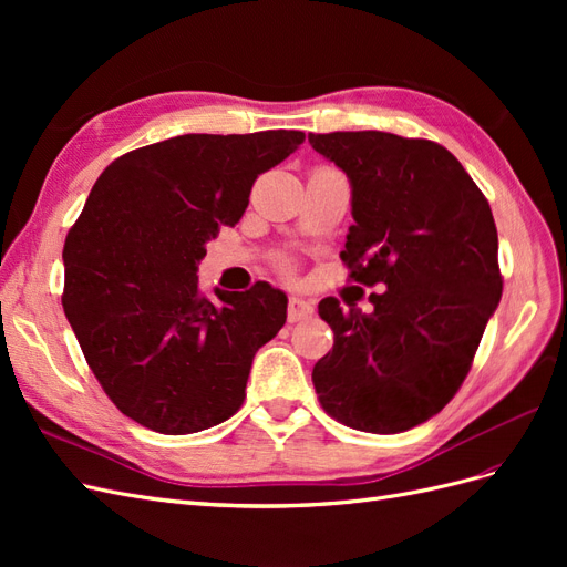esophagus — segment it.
<instances>
[{"instance_id": "34e87169", "label": "esophagus", "mask_w": 567, "mask_h": 567, "mask_svg": "<svg viewBox=\"0 0 567 567\" xmlns=\"http://www.w3.org/2000/svg\"><path fill=\"white\" fill-rule=\"evenodd\" d=\"M312 312H315V305H312L310 300L298 298V296H293V298L288 300V321H290V323H296V321H302V319H307V317H312Z\"/></svg>"}]
</instances>
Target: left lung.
<instances>
[{"mask_svg": "<svg viewBox=\"0 0 567 567\" xmlns=\"http://www.w3.org/2000/svg\"><path fill=\"white\" fill-rule=\"evenodd\" d=\"M350 179L342 262L359 284H383L373 312L319 302L333 350L312 371L319 402L364 433H402L433 419L471 369L502 298L494 217L452 153L390 132L310 134Z\"/></svg>", "mask_w": 567, "mask_h": 567, "instance_id": "8db88e82", "label": "left lung"}]
</instances>
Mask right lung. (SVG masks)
Listing matches in <instances>:
<instances>
[{
    "mask_svg": "<svg viewBox=\"0 0 567 567\" xmlns=\"http://www.w3.org/2000/svg\"><path fill=\"white\" fill-rule=\"evenodd\" d=\"M305 132L182 134L115 158L65 236L63 312L111 402L163 435L227 421L252 357L286 323L284 290H198L219 225H236L257 175Z\"/></svg>",
    "mask_w": 567,
    "mask_h": 567,
    "instance_id": "obj_1",
    "label": "right lung"
}]
</instances>
